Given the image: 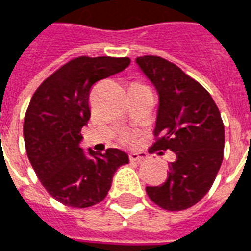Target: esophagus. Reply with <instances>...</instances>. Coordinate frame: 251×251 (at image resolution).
<instances>
[{
    "label": "esophagus",
    "instance_id": "34e87169",
    "mask_svg": "<svg viewBox=\"0 0 251 251\" xmlns=\"http://www.w3.org/2000/svg\"><path fill=\"white\" fill-rule=\"evenodd\" d=\"M147 159V154L143 153V152H132V153H129V160L131 161H137V163H140V161H144Z\"/></svg>",
    "mask_w": 251,
    "mask_h": 251
}]
</instances>
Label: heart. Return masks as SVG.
<instances>
[{
    "mask_svg": "<svg viewBox=\"0 0 251 251\" xmlns=\"http://www.w3.org/2000/svg\"><path fill=\"white\" fill-rule=\"evenodd\" d=\"M136 84H140V83H136ZM131 139H132V136L129 133H124L123 136H122V141H124V143H128Z\"/></svg>",
    "mask_w": 251,
    "mask_h": 251,
    "instance_id": "obj_1",
    "label": "heart"
}]
</instances>
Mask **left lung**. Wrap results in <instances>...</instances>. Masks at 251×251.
Returning a JSON list of instances; mask_svg holds the SVG:
<instances>
[{"label":"left lung","mask_w":251,"mask_h":251,"mask_svg":"<svg viewBox=\"0 0 251 251\" xmlns=\"http://www.w3.org/2000/svg\"><path fill=\"white\" fill-rule=\"evenodd\" d=\"M136 63L159 92L150 152L176 154L167 180L147 186V195L165 210H185L208 193L221 167L225 146L221 114L210 94L172 62L144 55L136 58Z\"/></svg>","instance_id":"8db88e82"}]
</instances>
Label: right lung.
<instances>
[{
  "instance_id": "1",
  "label": "right lung",
  "mask_w": 251,
  "mask_h": 251,
  "mask_svg": "<svg viewBox=\"0 0 251 251\" xmlns=\"http://www.w3.org/2000/svg\"><path fill=\"white\" fill-rule=\"evenodd\" d=\"M129 58L78 56L52 73L34 92L26 110V153L39 181L66 206L90 208L105 199L116 169L128 154L80 148L83 126L91 116L90 92L97 82L123 71Z\"/></svg>"
}]
</instances>
